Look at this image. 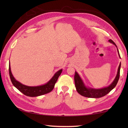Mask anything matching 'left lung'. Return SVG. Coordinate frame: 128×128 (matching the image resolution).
<instances>
[{"mask_svg": "<svg viewBox=\"0 0 128 128\" xmlns=\"http://www.w3.org/2000/svg\"><path fill=\"white\" fill-rule=\"evenodd\" d=\"M108 41L111 43H113V44H114L116 47V43L114 42L112 40H110ZM116 48H117V47H116ZM117 50L118 52L119 56L120 58V54H119L118 48H117ZM120 66H121V62H120V64H119V67H118L117 74H116L115 79L114 80L113 82L108 87H106V88H99V89H95V88H87V87L85 85V84H84L83 81L79 75L78 74V73L76 72H75V75H74V81H75V88H76V91H78V94L81 95V96H85L86 97L100 98L103 96H104L105 95L109 93L111 90H112L115 88L116 86V84H117L119 78V76H120Z\"/></svg>", "mask_w": 128, "mask_h": 128, "instance_id": "obj_1", "label": "left lung"}]
</instances>
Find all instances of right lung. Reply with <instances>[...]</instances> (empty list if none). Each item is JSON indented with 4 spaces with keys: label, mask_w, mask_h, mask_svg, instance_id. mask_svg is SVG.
Wrapping results in <instances>:
<instances>
[{
    "label": "right lung",
    "mask_w": 128,
    "mask_h": 128,
    "mask_svg": "<svg viewBox=\"0 0 128 128\" xmlns=\"http://www.w3.org/2000/svg\"><path fill=\"white\" fill-rule=\"evenodd\" d=\"M62 70V69H60L54 75L52 78L44 85L38 86H28L23 85L15 79L14 77L13 76L12 72H11L10 63L9 66L10 78L13 85L21 92H22L26 96L29 97H37L41 96V95L48 94L52 91L54 88L55 84L56 83L60 75L61 74Z\"/></svg>",
    "instance_id": "obj_1"
}]
</instances>
